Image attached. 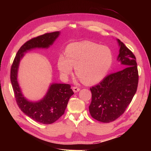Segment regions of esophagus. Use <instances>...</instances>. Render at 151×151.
I'll use <instances>...</instances> for the list:
<instances>
[{"instance_id": "1", "label": "esophagus", "mask_w": 151, "mask_h": 151, "mask_svg": "<svg viewBox=\"0 0 151 151\" xmlns=\"http://www.w3.org/2000/svg\"><path fill=\"white\" fill-rule=\"evenodd\" d=\"M72 90H73V91H74V93H77V92H79V91H80V88H77V87H73Z\"/></svg>"}]
</instances>
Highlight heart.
I'll return each instance as SVG.
<instances>
[{
  "label": "heart",
  "mask_w": 151,
  "mask_h": 151,
  "mask_svg": "<svg viewBox=\"0 0 151 151\" xmlns=\"http://www.w3.org/2000/svg\"><path fill=\"white\" fill-rule=\"evenodd\" d=\"M113 62V55L108 47L83 41L68 45L65 57H59L57 66L64 77L69 76L74 67L76 74L85 84H95L107 76Z\"/></svg>",
  "instance_id": "b5f03b06"
}]
</instances>
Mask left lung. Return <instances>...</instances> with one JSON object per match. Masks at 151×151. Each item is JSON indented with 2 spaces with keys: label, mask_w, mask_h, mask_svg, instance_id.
I'll return each mask as SVG.
<instances>
[{
  "label": "left lung",
  "mask_w": 151,
  "mask_h": 151,
  "mask_svg": "<svg viewBox=\"0 0 151 151\" xmlns=\"http://www.w3.org/2000/svg\"><path fill=\"white\" fill-rule=\"evenodd\" d=\"M120 47L117 60L125 68L109 74L90 88L92 100L89 113L94 119L103 123L115 120L125 112L137 91L139 74L134 55L117 39Z\"/></svg>",
  "instance_id": "left-lung-1"
}]
</instances>
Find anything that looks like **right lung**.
<instances>
[{
    "mask_svg": "<svg viewBox=\"0 0 151 151\" xmlns=\"http://www.w3.org/2000/svg\"><path fill=\"white\" fill-rule=\"evenodd\" d=\"M60 34V31L46 33L26 42L18 50L11 69V81L18 106L26 115L43 124H51L63 115L74 92L70 84L52 83L42 99L38 101H29L22 93L18 83V68L24 53L35 48H48Z\"/></svg>",
    "mask_w": 151,
    "mask_h": 151,
    "instance_id": "add662e5",
    "label": "right lung"
}]
</instances>
